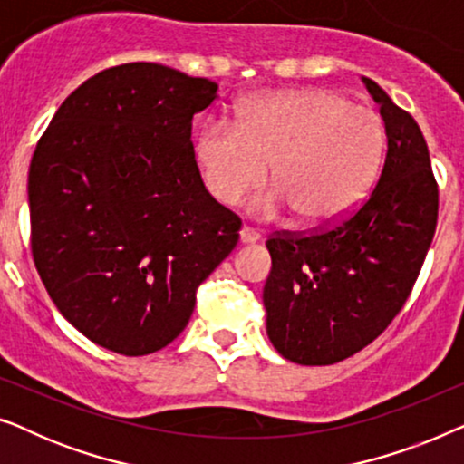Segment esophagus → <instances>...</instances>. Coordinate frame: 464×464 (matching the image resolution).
Listing matches in <instances>:
<instances>
[{"label":"esophagus","instance_id":"esophagus-1","mask_svg":"<svg viewBox=\"0 0 464 464\" xmlns=\"http://www.w3.org/2000/svg\"><path fill=\"white\" fill-rule=\"evenodd\" d=\"M257 240H262V234L253 230V227H246V226L240 227V243L253 245V243H257Z\"/></svg>","mask_w":464,"mask_h":464}]
</instances>
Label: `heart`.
<instances>
[{
  "mask_svg": "<svg viewBox=\"0 0 464 464\" xmlns=\"http://www.w3.org/2000/svg\"><path fill=\"white\" fill-rule=\"evenodd\" d=\"M386 150L376 111L334 91H285L245 101L237 124L215 118L194 141L207 192L230 207L266 177L249 213L276 219L294 211L304 226H334L372 192Z\"/></svg>",
  "mask_w": 464,
  "mask_h": 464,
  "instance_id": "heart-1",
  "label": "heart"
}]
</instances>
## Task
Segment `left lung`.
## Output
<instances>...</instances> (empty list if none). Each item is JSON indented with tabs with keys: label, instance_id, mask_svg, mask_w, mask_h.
Listing matches in <instances>:
<instances>
[{
	"label": "left lung",
	"instance_id": "8db88e82",
	"mask_svg": "<svg viewBox=\"0 0 464 464\" xmlns=\"http://www.w3.org/2000/svg\"><path fill=\"white\" fill-rule=\"evenodd\" d=\"M386 130L382 173L344 224L275 237L264 285L266 334L285 359L332 365L376 340L403 308L437 226V183L416 120L370 78Z\"/></svg>",
	"mask_w": 464,
	"mask_h": 464
}]
</instances>
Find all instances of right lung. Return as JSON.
I'll return each instance as SVG.
<instances>
[{
	"label": "right lung",
	"mask_w": 464,
	"mask_h": 464,
	"mask_svg": "<svg viewBox=\"0 0 464 464\" xmlns=\"http://www.w3.org/2000/svg\"><path fill=\"white\" fill-rule=\"evenodd\" d=\"M218 84L156 65L105 69L63 101L29 169L31 249L59 313L94 344H170L240 219L202 183L192 118Z\"/></svg>",
	"instance_id": "1"
}]
</instances>
